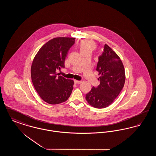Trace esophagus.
<instances>
[{
	"instance_id": "34e87169",
	"label": "esophagus",
	"mask_w": 156,
	"mask_h": 156,
	"mask_svg": "<svg viewBox=\"0 0 156 156\" xmlns=\"http://www.w3.org/2000/svg\"><path fill=\"white\" fill-rule=\"evenodd\" d=\"M74 83L75 84H79L81 83V81H77V80H74Z\"/></svg>"
}]
</instances>
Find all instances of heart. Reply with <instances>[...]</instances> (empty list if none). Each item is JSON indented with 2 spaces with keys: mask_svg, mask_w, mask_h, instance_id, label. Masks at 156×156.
<instances>
[{
  "mask_svg": "<svg viewBox=\"0 0 156 156\" xmlns=\"http://www.w3.org/2000/svg\"><path fill=\"white\" fill-rule=\"evenodd\" d=\"M78 48L81 54L89 53L94 51L97 48V45L92 40H83L78 44Z\"/></svg>",
  "mask_w": 156,
  "mask_h": 156,
  "instance_id": "obj_1",
  "label": "heart"
}]
</instances>
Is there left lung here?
<instances>
[{"mask_svg": "<svg viewBox=\"0 0 156 156\" xmlns=\"http://www.w3.org/2000/svg\"><path fill=\"white\" fill-rule=\"evenodd\" d=\"M97 71L100 84L97 88L93 87L85 99L92 106L102 109L111 105L119 95L125 82V71L120 57L107 44L99 57Z\"/></svg>", "mask_w": 156, "mask_h": 156, "instance_id": "left-lung-1", "label": "left lung"}]
</instances>
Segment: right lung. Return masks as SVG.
Here are the masks:
<instances>
[{"instance_id":"add662e5","label":"right lung","mask_w":156,"mask_h":156,"mask_svg":"<svg viewBox=\"0 0 156 156\" xmlns=\"http://www.w3.org/2000/svg\"><path fill=\"white\" fill-rule=\"evenodd\" d=\"M75 38L56 37L43 45L34 57L31 67L34 87L45 102L55 105L70 97L74 81L57 76L56 70L64 68L67 54Z\"/></svg>"}]
</instances>
